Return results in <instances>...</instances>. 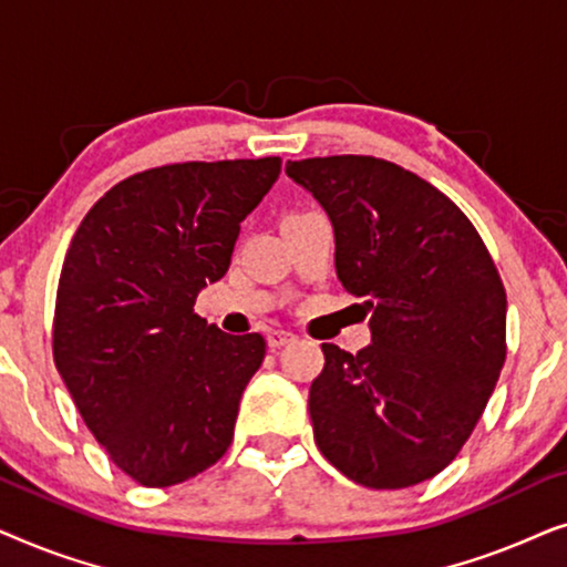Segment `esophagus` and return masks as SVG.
I'll list each match as a JSON object with an SVG mask.
<instances>
[{"mask_svg":"<svg viewBox=\"0 0 567 567\" xmlns=\"http://www.w3.org/2000/svg\"><path fill=\"white\" fill-rule=\"evenodd\" d=\"M293 340H297V336H293V332H289V330H270L268 332V348H270V351L289 346V343H293Z\"/></svg>","mask_w":567,"mask_h":567,"instance_id":"34e87169","label":"esophagus"}]
</instances>
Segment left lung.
Masks as SVG:
<instances>
[{"label": "left lung", "mask_w": 567, "mask_h": 567, "mask_svg": "<svg viewBox=\"0 0 567 567\" xmlns=\"http://www.w3.org/2000/svg\"><path fill=\"white\" fill-rule=\"evenodd\" d=\"M324 208L336 274L367 299L371 346L322 343L309 386L315 441L332 467L374 491L439 475L460 454L506 361V289L467 216L386 159L286 162Z\"/></svg>", "instance_id": "obj_1"}]
</instances>
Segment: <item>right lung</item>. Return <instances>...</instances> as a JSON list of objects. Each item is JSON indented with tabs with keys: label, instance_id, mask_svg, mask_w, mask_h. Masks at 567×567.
<instances>
[{
	"label": "right lung",
	"instance_id": "1",
	"mask_svg": "<svg viewBox=\"0 0 567 567\" xmlns=\"http://www.w3.org/2000/svg\"><path fill=\"white\" fill-rule=\"evenodd\" d=\"M278 175V157L146 169L113 185L69 245L53 361L97 444L146 487L196 477L235 436L266 340L221 332L193 305Z\"/></svg>",
	"mask_w": 567,
	"mask_h": 567
}]
</instances>
